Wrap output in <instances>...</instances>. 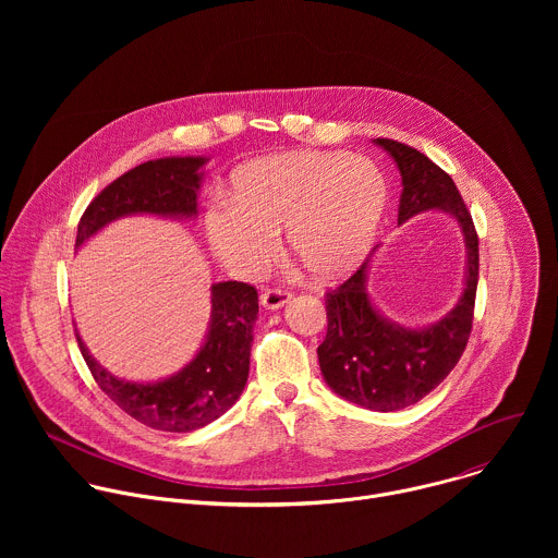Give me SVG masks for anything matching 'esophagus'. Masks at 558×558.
<instances>
[{
	"instance_id": "esophagus-1",
	"label": "esophagus",
	"mask_w": 558,
	"mask_h": 558,
	"mask_svg": "<svg viewBox=\"0 0 558 558\" xmlns=\"http://www.w3.org/2000/svg\"><path fill=\"white\" fill-rule=\"evenodd\" d=\"M291 300V291L287 289H265L260 293V304L265 308H280Z\"/></svg>"
}]
</instances>
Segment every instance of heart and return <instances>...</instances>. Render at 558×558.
Masks as SVG:
<instances>
[{"label": "heart", "mask_w": 558, "mask_h": 558, "mask_svg": "<svg viewBox=\"0 0 558 558\" xmlns=\"http://www.w3.org/2000/svg\"><path fill=\"white\" fill-rule=\"evenodd\" d=\"M386 207V181L366 156L291 149L256 158L216 196L203 227L216 260L235 278H260L280 250L315 278L336 280L368 254Z\"/></svg>", "instance_id": "heart-1"}]
</instances>
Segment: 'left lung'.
<instances>
[{
  "mask_svg": "<svg viewBox=\"0 0 558 558\" xmlns=\"http://www.w3.org/2000/svg\"><path fill=\"white\" fill-rule=\"evenodd\" d=\"M402 174L400 216L404 222L426 209L457 218L465 243L463 293L439 323L409 329L384 317L366 291L368 260L340 287L327 291V338L317 347L325 381L344 400L390 413L417 404L459 362L472 329L480 282V238L454 181L430 158L392 138H375Z\"/></svg>",
  "mask_w": 558,
  "mask_h": 558,
  "instance_id": "left-lung-1",
  "label": "left lung"
}]
</instances>
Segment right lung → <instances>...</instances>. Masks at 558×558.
<instances>
[{
    "label": "right lung",
    "mask_w": 558,
    "mask_h": 558,
    "mask_svg": "<svg viewBox=\"0 0 558 558\" xmlns=\"http://www.w3.org/2000/svg\"><path fill=\"white\" fill-rule=\"evenodd\" d=\"M203 156H170L136 166L112 181L84 211L74 250L108 222L132 214L194 218ZM258 320V291L247 282L211 284V323L196 357L168 379L154 384L125 381L108 373L76 336L78 349L110 400L136 422L166 433H190L218 420L241 397Z\"/></svg>",
    "instance_id": "1"
}]
</instances>
